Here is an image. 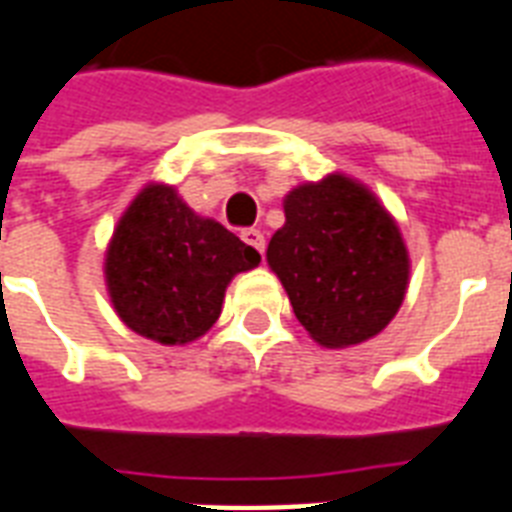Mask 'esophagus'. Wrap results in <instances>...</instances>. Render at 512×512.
<instances>
[{
	"instance_id": "esophagus-1",
	"label": "esophagus",
	"mask_w": 512,
	"mask_h": 512,
	"mask_svg": "<svg viewBox=\"0 0 512 512\" xmlns=\"http://www.w3.org/2000/svg\"><path fill=\"white\" fill-rule=\"evenodd\" d=\"M241 239L247 241L249 247H255L257 252H260V255H263V252H265V236H263V231H257V228H244V231H241Z\"/></svg>"
}]
</instances>
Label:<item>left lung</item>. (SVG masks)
I'll return each mask as SVG.
<instances>
[{
  "label": "left lung",
  "mask_w": 512,
  "mask_h": 512,
  "mask_svg": "<svg viewBox=\"0 0 512 512\" xmlns=\"http://www.w3.org/2000/svg\"><path fill=\"white\" fill-rule=\"evenodd\" d=\"M268 265L297 321L327 348L380 335L404 303L409 255L398 225L364 185L329 175L284 199Z\"/></svg>",
  "instance_id": "obj_1"
}]
</instances>
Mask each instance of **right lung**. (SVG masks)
Listing matches in <instances>:
<instances>
[{
	"instance_id": "1",
	"label": "right lung",
	"mask_w": 512,
	"mask_h": 512,
	"mask_svg": "<svg viewBox=\"0 0 512 512\" xmlns=\"http://www.w3.org/2000/svg\"><path fill=\"white\" fill-rule=\"evenodd\" d=\"M260 263L215 220L199 217L170 185H148L116 225L106 281L119 319L162 345H185L223 311L228 281Z\"/></svg>"
}]
</instances>
